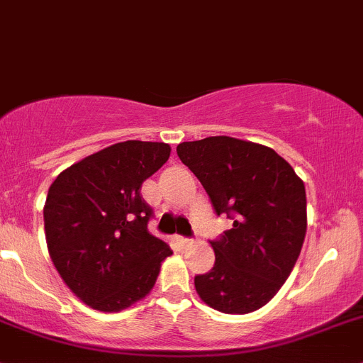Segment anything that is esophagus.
<instances>
[{"mask_svg": "<svg viewBox=\"0 0 363 363\" xmlns=\"http://www.w3.org/2000/svg\"><path fill=\"white\" fill-rule=\"evenodd\" d=\"M177 242L179 244H181V246H191V244H193V240L191 239H186V237H181V235H179L177 237Z\"/></svg>", "mask_w": 363, "mask_h": 363, "instance_id": "esophagus-1", "label": "esophagus"}]
</instances>
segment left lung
Here are the masks:
<instances>
[{
    "mask_svg": "<svg viewBox=\"0 0 363 363\" xmlns=\"http://www.w3.org/2000/svg\"><path fill=\"white\" fill-rule=\"evenodd\" d=\"M177 156L202 182L216 214L233 219L211 242L216 263L195 277L196 294L226 314L259 309L281 290L302 250V179L274 149L225 135L182 142Z\"/></svg>",
    "mask_w": 363,
    "mask_h": 363,
    "instance_id": "8db88e82",
    "label": "left lung"
}]
</instances>
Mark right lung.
<instances>
[{
	"label": "right lung",
	"instance_id": "1",
	"mask_svg": "<svg viewBox=\"0 0 363 363\" xmlns=\"http://www.w3.org/2000/svg\"><path fill=\"white\" fill-rule=\"evenodd\" d=\"M170 158L164 142L126 140L61 172L43 207L50 259L84 303L119 313L155 286L170 246L151 235L142 182Z\"/></svg>",
	"mask_w": 363,
	"mask_h": 363
}]
</instances>
